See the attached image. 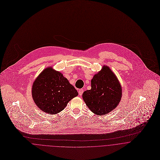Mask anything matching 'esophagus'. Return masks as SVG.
I'll return each instance as SVG.
<instances>
[{
	"instance_id": "34e87169",
	"label": "esophagus",
	"mask_w": 160,
	"mask_h": 160,
	"mask_svg": "<svg viewBox=\"0 0 160 160\" xmlns=\"http://www.w3.org/2000/svg\"><path fill=\"white\" fill-rule=\"evenodd\" d=\"M83 92H84V89H80L79 90V94L80 96H81V95L82 94Z\"/></svg>"
}]
</instances>
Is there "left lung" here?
Masks as SVG:
<instances>
[{
	"instance_id": "left-lung-1",
	"label": "left lung",
	"mask_w": 160,
	"mask_h": 160,
	"mask_svg": "<svg viewBox=\"0 0 160 160\" xmlns=\"http://www.w3.org/2000/svg\"><path fill=\"white\" fill-rule=\"evenodd\" d=\"M91 89L85 91L82 98L89 110L96 115L110 113L119 104L122 94L121 85L115 74L107 66L91 81Z\"/></svg>"
}]
</instances>
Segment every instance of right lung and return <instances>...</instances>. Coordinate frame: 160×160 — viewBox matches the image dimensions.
<instances>
[{
	"instance_id": "add662e5",
	"label": "right lung",
	"mask_w": 160,
	"mask_h": 160,
	"mask_svg": "<svg viewBox=\"0 0 160 160\" xmlns=\"http://www.w3.org/2000/svg\"><path fill=\"white\" fill-rule=\"evenodd\" d=\"M32 97L37 107L48 114L60 112L78 92L63 74L49 67L37 78L32 86Z\"/></svg>"
}]
</instances>
